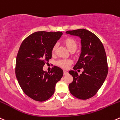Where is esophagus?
<instances>
[{"mask_svg":"<svg viewBox=\"0 0 120 120\" xmlns=\"http://www.w3.org/2000/svg\"><path fill=\"white\" fill-rule=\"evenodd\" d=\"M67 74H68V72H67V71H64V73H63V74H64V75H67Z\"/></svg>","mask_w":120,"mask_h":120,"instance_id":"34e87169","label":"esophagus"}]
</instances>
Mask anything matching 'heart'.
Returning a JSON list of instances; mask_svg holds the SVG:
<instances>
[{"instance_id": "b5f03b06", "label": "heart", "mask_w": 120, "mask_h": 120, "mask_svg": "<svg viewBox=\"0 0 120 120\" xmlns=\"http://www.w3.org/2000/svg\"><path fill=\"white\" fill-rule=\"evenodd\" d=\"M64 45H65L66 47L67 48V49L68 50H70V52H74L75 50L77 49V41L74 40V39L71 38H67L66 39H64L63 41ZM57 46L56 45L53 46V49H52V52L53 54H54L56 52V50ZM71 64V61L70 60H60L57 62V65L59 66L60 67H61V68H68L69 67L70 65Z\"/></svg>"}]
</instances>
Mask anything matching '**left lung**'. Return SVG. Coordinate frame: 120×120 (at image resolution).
Segmentation results:
<instances>
[{"label":"left lung","instance_id":"1","mask_svg":"<svg viewBox=\"0 0 120 120\" xmlns=\"http://www.w3.org/2000/svg\"><path fill=\"white\" fill-rule=\"evenodd\" d=\"M67 34L81 39V53L74 70L68 73L73 81L68 85L70 92L76 98L87 100L96 94L108 74L106 53L98 37L84 29L67 31ZM83 68L80 75L75 71Z\"/></svg>","mask_w":120,"mask_h":120}]
</instances>
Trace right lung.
<instances>
[{"mask_svg":"<svg viewBox=\"0 0 120 120\" xmlns=\"http://www.w3.org/2000/svg\"><path fill=\"white\" fill-rule=\"evenodd\" d=\"M62 32H37L26 38L20 46L16 60V76L23 92L38 101H44L54 93L63 71L54 66L50 72L44 65L52 58V50Z\"/></svg>","mask_w":120,"mask_h":120,"instance_id":"1","label":"right lung"}]
</instances>
